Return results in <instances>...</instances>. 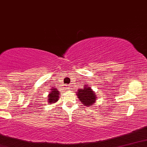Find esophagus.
<instances>
[{
    "mask_svg": "<svg viewBox=\"0 0 147 147\" xmlns=\"http://www.w3.org/2000/svg\"><path fill=\"white\" fill-rule=\"evenodd\" d=\"M66 90H70V87H69V86H67V87H66Z\"/></svg>",
    "mask_w": 147,
    "mask_h": 147,
    "instance_id": "1",
    "label": "esophagus"
}]
</instances>
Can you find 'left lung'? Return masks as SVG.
<instances>
[{"label":"left lung","instance_id":"left-lung-1","mask_svg":"<svg viewBox=\"0 0 147 147\" xmlns=\"http://www.w3.org/2000/svg\"><path fill=\"white\" fill-rule=\"evenodd\" d=\"M77 93L78 97L80 101L85 106H91L92 104L95 103V99H96V95H95L90 87H84L83 89H79Z\"/></svg>","mask_w":147,"mask_h":147}]
</instances>
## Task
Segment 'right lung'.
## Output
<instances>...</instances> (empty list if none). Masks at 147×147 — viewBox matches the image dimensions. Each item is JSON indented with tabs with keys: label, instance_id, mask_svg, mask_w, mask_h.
<instances>
[{
	"label": "right lung",
	"instance_id": "1",
	"mask_svg": "<svg viewBox=\"0 0 147 147\" xmlns=\"http://www.w3.org/2000/svg\"><path fill=\"white\" fill-rule=\"evenodd\" d=\"M58 91H57L56 89H52L51 91L49 94L48 100V103H50V104L56 102L58 101V98H59V93H58Z\"/></svg>",
	"mask_w": 147,
	"mask_h": 147
}]
</instances>
